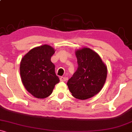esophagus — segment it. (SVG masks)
Returning <instances> with one entry per match:
<instances>
[{
	"label": "esophagus",
	"mask_w": 132,
	"mask_h": 132,
	"mask_svg": "<svg viewBox=\"0 0 132 132\" xmlns=\"http://www.w3.org/2000/svg\"><path fill=\"white\" fill-rule=\"evenodd\" d=\"M68 80V77H60V81H67Z\"/></svg>",
	"instance_id": "esophagus-1"
}]
</instances>
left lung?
Listing matches in <instances>:
<instances>
[{"label": "left lung", "mask_w": 132, "mask_h": 132, "mask_svg": "<svg viewBox=\"0 0 132 132\" xmlns=\"http://www.w3.org/2000/svg\"><path fill=\"white\" fill-rule=\"evenodd\" d=\"M78 68L67 85L78 99L85 100L96 95L103 87L107 77V67L96 52L83 48L75 52Z\"/></svg>", "instance_id": "8db88e82"}]
</instances>
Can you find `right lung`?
I'll use <instances>...</instances> for the list:
<instances>
[{
  "label": "right lung",
  "instance_id": "obj_1",
  "mask_svg": "<svg viewBox=\"0 0 132 132\" xmlns=\"http://www.w3.org/2000/svg\"><path fill=\"white\" fill-rule=\"evenodd\" d=\"M54 52L52 47L41 45L30 50L21 61L20 75L23 85L38 99L49 96L60 81L55 73L54 64L51 61Z\"/></svg>",
  "mask_w": 132,
  "mask_h": 132
}]
</instances>
